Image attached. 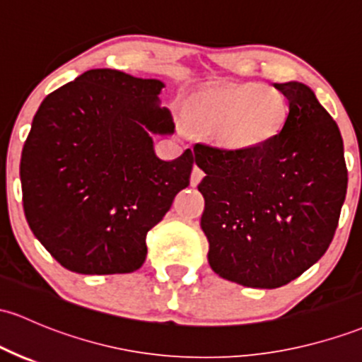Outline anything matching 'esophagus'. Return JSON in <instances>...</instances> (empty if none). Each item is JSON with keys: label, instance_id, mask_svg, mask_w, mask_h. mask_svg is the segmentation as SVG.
Wrapping results in <instances>:
<instances>
[{"label": "esophagus", "instance_id": "obj_1", "mask_svg": "<svg viewBox=\"0 0 362 362\" xmlns=\"http://www.w3.org/2000/svg\"><path fill=\"white\" fill-rule=\"evenodd\" d=\"M202 177H204V172H202L199 166L194 165L192 175H190V185H192V187H196V185L202 180Z\"/></svg>", "mask_w": 362, "mask_h": 362}]
</instances>
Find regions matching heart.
<instances>
[{"label":"heart","mask_w":362,"mask_h":362,"mask_svg":"<svg viewBox=\"0 0 362 362\" xmlns=\"http://www.w3.org/2000/svg\"><path fill=\"white\" fill-rule=\"evenodd\" d=\"M189 110L199 129L216 132L228 148H254L280 132L288 105L273 87L247 82L204 90Z\"/></svg>","instance_id":"obj_1"}]
</instances>
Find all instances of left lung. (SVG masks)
<instances>
[{
  "instance_id": "left-lung-1",
  "label": "left lung",
  "mask_w": 362,
  "mask_h": 362,
  "mask_svg": "<svg viewBox=\"0 0 362 362\" xmlns=\"http://www.w3.org/2000/svg\"><path fill=\"white\" fill-rule=\"evenodd\" d=\"M275 87L288 113L275 137L254 148L194 146L206 173L201 228L216 275L244 287L278 288L327 252L347 192L340 130L300 82Z\"/></svg>"
}]
</instances>
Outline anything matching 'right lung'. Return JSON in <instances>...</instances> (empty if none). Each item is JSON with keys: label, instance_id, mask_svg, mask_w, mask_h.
I'll return each instance as SVG.
<instances>
[{"label": "right lung", "instance_id": "obj_1", "mask_svg": "<svg viewBox=\"0 0 362 362\" xmlns=\"http://www.w3.org/2000/svg\"><path fill=\"white\" fill-rule=\"evenodd\" d=\"M165 87L94 69L47 94L20 160L27 223L46 251L84 275L132 273L146 235L189 185L196 158L154 154L151 134H173Z\"/></svg>", "mask_w": 362, "mask_h": 362}]
</instances>
